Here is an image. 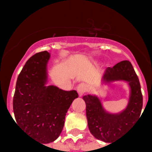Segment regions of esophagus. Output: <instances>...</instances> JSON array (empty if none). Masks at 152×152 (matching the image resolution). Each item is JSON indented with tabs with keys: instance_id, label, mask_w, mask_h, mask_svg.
<instances>
[{
	"instance_id": "esophagus-1",
	"label": "esophagus",
	"mask_w": 152,
	"mask_h": 152,
	"mask_svg": "<svg viewBox=\"0 0 152 152\" xmlns=\"http://www.w3.org/2000/svg\"><path fill=\"white\" fill-rule=\"evenodd\" d=\"M76 90H77V92H78L80 96H82L86 92V90H87V86H86V84L81 83V84L78 85V86L76 87Z\"/></svg>"
}]
</instances>
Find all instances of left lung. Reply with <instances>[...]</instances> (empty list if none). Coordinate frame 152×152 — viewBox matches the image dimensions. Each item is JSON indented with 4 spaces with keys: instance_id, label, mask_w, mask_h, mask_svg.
Returning a JSON list of instances; mask_svg holds the SVG:
<instances>
[{
    "instance_id": "obj_1",
    "label": "left lung",
    "mask_w": 152,
    "mask_h": 152,
    "mask_svg": "<svg viewBox=\"0 0 152 152\" xmlns=\"http://www.w3.org/2000/svg\"><path fill=\"white\" fill-rule=\"evenodd\" d=\"M105 81L124 80L129 83L131 97L127 108L121 114L110 115L102 108L95 96H84L86 105L88 126L93 136L97 139L112 142L121 137L140 117L142 108V94L137 74L129 61L124 60L108 67L104 75ZM112 144V143H111Z\"/></svg>"
}]
</instances>
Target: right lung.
<instances>
[{
    "label": "right lung",
    "mask_w": 152,
    "mask_h": 152,
    "mask_svg": "<svg viewBox=\"0 0 152 152\" xmlns=\"http://www.w3.org/2000/svg\"><path fill=\"white\" fill-rule=\"evenodd\" d=\"M49 58L50 53L42 51L26 62L18 76L13 98L17 124L40 143H50L58 138L67 110L78 98L76 90L45 86Z\"/></svg>",
    "instance_id": "1"
}]
</instances>
